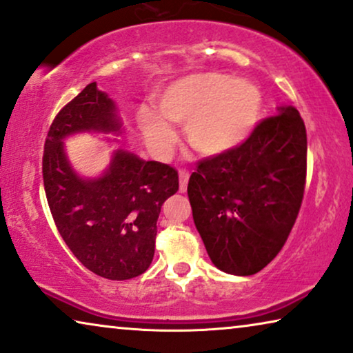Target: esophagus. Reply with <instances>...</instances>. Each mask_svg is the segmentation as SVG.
Here are the masks:
<instances>
[{
	"instance_id": "1",
	"label": "esophagus",
	"mask_w": 353,
	"mask_h": 353,
	"mask_svg": "<svg viewBox=\"0 0 353 353\" xmlns=\"http://www.w3.org/2000/svg\"><path fill=\"white\" fill-rule=\"evenodd\" d=\"M188 180H190V173L186 170H180V192H186Z\"/></svg>"
}]
</instances>
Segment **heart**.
I'll list each match as a JSON object with an SVG mask.
<instances>
[{"label": "heart", "mask_w": 353, "mask_h": 353, "mask_svg": "<svg viewBox=\"0 0 353 353\" xmlns=\"http://www.w3.org/2000/svg\"><path fill=\"white\" fill-rule=\"evenodd\" d=\"M262 93L249 80L201 72L168 83L157 99L159 112L141 108L138 123L159 152L175 141L170 122L186 125L190 146L202 156H221L250 137L262 112Z\"/></svg>", "instance_id": "b5f03b06"}]
</instances>
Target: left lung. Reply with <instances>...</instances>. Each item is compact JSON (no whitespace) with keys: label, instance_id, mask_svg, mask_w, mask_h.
I'll use <instances>...</instances> for the list:
<instances>
[{"label":"left lung","instance_id":"1","mask_svg":"<svg viewBox=\"0 0 353 353\" xmlns=\"http://www.w3.org/2000/svg\"><path fill=\"white\" fill-rule=\"evenodd\" d=\"M305 175V125L292 105H279L233 151L202 161L188 197L212 263L236 276L267 267L297 219Z\"/></svg>","mask_w":353,"mask_h":353}]
</instances>
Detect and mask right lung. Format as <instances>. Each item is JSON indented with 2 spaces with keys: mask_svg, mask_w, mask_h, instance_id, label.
<instances>
[{
  "mask_svg": "<svg viewBox=\"0 0 353 353\" xmlns=\"http://www.w3.org/2000/svg\"><path fill=\"white\" fill-rule=\"evenodd\" d=\"M81 133L119 143L120 110L96 81L86 85L52 122L45 143L43 181L62 239L81 265L101 278L123 281L146 272L154 257L162 204L178 191V172L120 146L96 176L72 167L64 141Z\"/></svg>",
  "mask_w": 353,
  "mask_h": 353,
  "instance_id": "right-lung-1",
  "label": "right lung"
}]
</instances>
